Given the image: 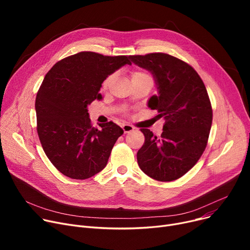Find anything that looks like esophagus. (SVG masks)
<instances>
[{
	"label": "esophagus",
	"instance_id": "34e87169",
	"mask_svg": "<svg viewBox=\"0 0 250 250\" xmlns=\"http://www.w3.org/2000/svg\"><path fill=\"white\" fill-rule=\"evenodd\" d=\"M122 127H123L124 132H125V134H127V133H130V132H133L134 128H135L133 125H127V124H125V125H122Z\"/></svg>",
	"mask_w": 250,
	"mask_h": 250
}]
</instances>
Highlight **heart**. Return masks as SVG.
Masks as SVG:
<instances>
[{
	"label": "heart",
	"instance_id": "1",
	"mask_svg": "<svg viewBox=\"0 0 250 250\" xmlns=\"http://www.w3.org/2000/svg\"><path fill=\"white\" fill-rule=\"evenodd\" d=\"M112 78H113V75H108L106 78L104 79L103 82H102V88L103 89H106L110 82L112 81ZM130 78H132V82L134 81H137V80H142V79H152L151 75L146 72V71H143V70H135L132 72V74H130Z\"/></svg>",
	"mask_w": 250,
	"mask_h": 250
}]
</instances>
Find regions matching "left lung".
Returning a JSON list of instances; mask_svg holds the SVG:
<instances>
[{"instance_id":"obj_1","label":"left lung","mask_w":250,"mask_h":250,"mask_svg":"<svg viewBox=\"0 0 250 250\" xmlns=\"http://www.w3.org/2000/svg\"><path fill=\"white\" fill-rule=\"evenodd\" d=\"M129 57L153 74L158 96H152L148 106L165 121L160 137L141 128L145 143L137 153L138 164L155 180L178 179L196 164L207 147L213 109L206 86L190 64L173 56L152 52Z\"/></svg>"}]
</instances>
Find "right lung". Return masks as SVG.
I'll return each mask as SVG.
<instances>
[{
    "label": "right lung",
    "instance_id": "add662e5",
    "mask_svg": "<svg viewBox=\"0 0 250 250\" xmlns=\"http://www.w3.org/2000/svg\"><path fill=\"white\" fill-rule=\"evenodd\" d=\"M129 56H103L81 51L56 62L35 99L37 134L49 161L61 173L87 179L106 166L124 130L112 122L92 126L87 106L102 96L103 80L125 63Z\"/></svg>",
    "mask_w": 250,
    "mask_h": 250
}]
</instances>
